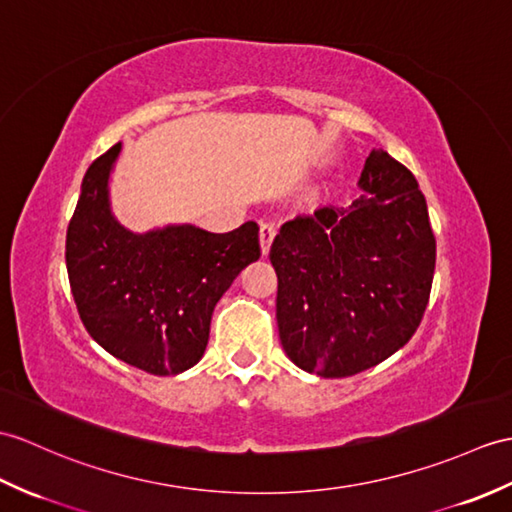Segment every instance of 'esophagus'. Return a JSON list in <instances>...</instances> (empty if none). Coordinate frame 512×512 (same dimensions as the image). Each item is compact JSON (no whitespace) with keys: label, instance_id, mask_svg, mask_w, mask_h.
<instances>
[{"label":"esophagus","instance_id":"obj_1","mask_svg":"<svg viewBox=\"0 0 512 512\" xmlns=\"http://www.w3.org/2000/svg\"><path fill=\"white\" fill-rule=\"evenodd\" d=\"M275 233H277V227L272 222L259 224V244H261V253L264 255H268L270 244H272V240H275Z\"/></svg>","mask_w":512,"mask_h":512}]
</instances>
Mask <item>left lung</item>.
Here are the masks:
<instances>
[{
  "label": "left lung",
  "mask_w": 512,
  "mask_h": 512,
  "mask_svg": "<svg viewBox=\"0 0 512 512\" xmlns=\"http://www.w3.org/2000/svg\"><path fill=\"white\" fill-rule=\"evenodd\" d=\"M362 196L281 227L270 246L283 351L307 373L349 377L390 358L430 301L436 240L417 178L382 148Z\"/></svg>",
  "instance_id": "left-lung-1"
}]
</instances>
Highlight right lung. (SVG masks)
Returning <instances> with one entry per match:
<instances>
[{
  "instance_id": "obj_1",
  "label": "right lung",
  "mask_w": 512,
  "mask_h": 512,
  "mask_svg": "<svg viewBox=\"0 0 512 512\" xmlns=\"http://www.w3.org/2000/svg\"><path fill=\"white\" fill-rule=\"evenodd\" d=\"M122 144L82 178L67 227V275L82 325L113 358L152 375H178L200 362L213 307L259 259V227L231 233L196 224L135 233L111 209V174Z\"/></svg>"
}]
</instances>
